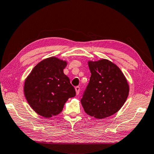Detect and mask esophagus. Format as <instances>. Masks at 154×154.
I'll list each match as a JSON object with an SVG mask.
<instances>
[{"label": "esophagus", "instance_id": "1", "mask_svg": "<svg viewBox=\"0 0 154 154\" xmlns=\"http://www.w3.org/2000/svg\"><path fill=\"white\" fill-rule=\"evenodd\" d=\"M75 92H76V94L78 95L79 94V91H80V88L79 86H77L75 88Z\"/></svg>", "mask_w": 154, "mask_h": 154}]
</instances>
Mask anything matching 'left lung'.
<instances>
[{
  "mask_svg": "<svg viewBox=\"0 0 154 154\" xmlns=\"http://www.w3.org/2000/svg\"><path fill=\"white\" fill-rule=\"evenodd\" d=\"M90 83L81 103L85 113L103 119L117 113L126 102L129 85L120 69L106 59L88 60Z\"/></svg>",
  "mask_w": 154,
  "mask_h": 154,
  "instance_id": "obj_1",
  "label": "left lung"
}]
</instances>
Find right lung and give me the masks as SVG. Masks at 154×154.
<instances>
[{
  "instance_id": "1",
  "label": "right lung",
  "mask_w": 154,
  "mask_h": 154,
  "mask_svg": "<svg viewBox=\"0 0 154 154\" xmlns=\"http://www.w3.org/2000/svg\"><path fill=\"white\" fill-rule=\"evenodd\" d=\"M67 62L56 57L41 61L26 78L24 94L35 113L45 118L60 114L65 103L76 94L63 70Z\"/></svg>"
}]
</instances>
